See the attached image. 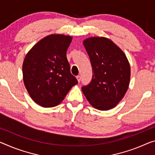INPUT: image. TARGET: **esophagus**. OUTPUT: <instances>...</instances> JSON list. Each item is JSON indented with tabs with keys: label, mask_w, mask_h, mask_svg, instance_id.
<instances>
[{
	"label": "esophagus",
	"mask_w": 155,
	"mask_h": 155,
	"mask_svg": "<svg viewBox=\"0 0 155 155\" xmlns=\"http://www.w3.org/2000/svg\"><path fill=\"white\" fill-rule=\"evenodd\" d=\"M76 78H77V80L78 81V82H80V80H81V76L80 75H78Z\"/></svg>",
	"instance_id": "34e87169"
}]
</instances>
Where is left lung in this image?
<instances>
[{
  "label": "left lung",
  "instance_id": "obj_1",
  "mask_svg": "<svg viewBox=\"0 0 155 155\" xmlns=\"http://www.w3.org/2000/svg\"><path fill=\"white\" fill-rule=\"evenodd\" d=\"M90 61L93 77L82 92L91 105L99 110L116 106L128 89L130 66L120 48L105 37H91L83 41Z\"/></svg>",
  "mask_w": 155,
  "mask_h": 155
}]
</instances>
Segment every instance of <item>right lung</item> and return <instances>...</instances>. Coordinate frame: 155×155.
I'll return each mask as SVG.
<instances>
[{"instance_id": "obj_1", "label": "right lung", "mask_w": 155, "mask_h": 155, "mask_svg": "<svg viewBox=\"0 0 155 155\" xmlns=\"http://www.w3.org/2000/svg\"><path fill=\"white\" fill-rule=\"evenodd\" d=\"M71 41L70 36L49 35L35 44L23 61L25 87L33 101L43 107L58 105L78 84L66 58Z\"/></svg>"}]
</instances>
